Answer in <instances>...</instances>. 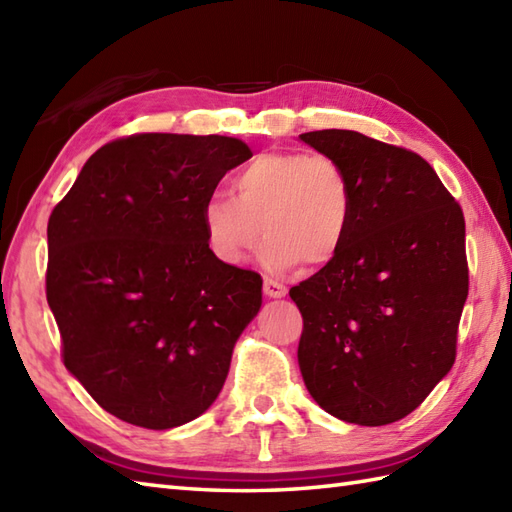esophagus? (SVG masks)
<instances>
[{"label":"esophagus","instance_id":"esophagus-1","mask_svg":"<svg viewBox=\"0 0 512 512\" xmlns=\"http://www.w3.org/2000/svg\"><path fill=\"white\" fill-rule=\"evenodd\" d=\"M286 292H288V288H286L284 284H279V281L270 279V277L264 279V295H266V297L281 299V297H286Z\"/></svg>","mask_w":512,"mask_h":512}]
</instances>
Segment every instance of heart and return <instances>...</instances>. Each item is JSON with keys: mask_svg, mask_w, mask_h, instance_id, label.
I'll use <instances>...</instances> for the list:
<instances>
[{"mask_svg": "<svg viewBox=\"0 0 512 512\" xmlns=\"http://www.w3.org/2000/svg\"><path fill=\"white\" fill-rule=\"evenodd\" d=\"M233 198L202 209L206 244L224 264H242L264 235L273 268L332 264L352 222V182L339 160L306 151H264L233 178Z\"/></svg>", "mask_w": 512, "mask_h": 512, "instance_id": "heart-1", "label": "heart"}]
</instances>
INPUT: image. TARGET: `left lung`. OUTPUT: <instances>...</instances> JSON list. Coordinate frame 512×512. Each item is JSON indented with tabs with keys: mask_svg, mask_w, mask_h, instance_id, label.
Here are the masks:
<instances>
[{
	"mask_svg": "<svg viewBox=\"0 0 512 512\" xmlns=\"http://www.w3.org/2000/svg\"><path fill=\"white\" fill-rule=\"evenodd\" d=\"M352 182L341 253L290 288L310 396L345 422L409 416L449 374L469 295L464 213L427 160L350 129L301 134Z\"/></svg>",
	"mask_w": 512,
	"mask_h": 512,
	"instance_id": "obj_1",
	"label": "left lung"
}]
</instances>
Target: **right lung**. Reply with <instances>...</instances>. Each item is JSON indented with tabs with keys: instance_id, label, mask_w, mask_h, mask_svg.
Segmentation results:
<instances>
[{
	"instance_id": "1",
	"label": "right lung",
	"mask_w": 512,
	"mask_h": 512,
	"mask_svg": "<svg viewBox=\"0 0 512 512\" xmlns=\"http://www.w3.org/2000/svg\"><path fill=\"white\" fill-rule=\"evenodd\" d=\"M250 156L231 136H123L52 209L46 297L63 365L112 416L171 429L220 394L262 277L213 255L202 209Z\"/></svg>"
}]
</instances>
